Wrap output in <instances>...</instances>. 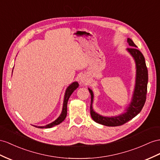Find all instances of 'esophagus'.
Returning <instances> with one entry per match:
<instances>
[{"label": "esophagus", "instance_id": "esophagus-1", "mask_svg": "<svg viewBox=\"0 0 160 160\" xmlns=\"http://www.w3.org/2000/svg\"><path fill=\"white\" fill-rule=\"evenodd\" d=\"M80 82H82L84 84H87L88 82V78L86 75H82L80 78Z\"/></svg>", "mask_w": 160, "mask_h": 160}]
</instances>
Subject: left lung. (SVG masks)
I'll use <instances>...</instances> for the list:
<instances>
[{"label": "left lung", "instance_id": "8db88e82", "mask_svg": "<svg viewBox=\"0 0 160 160\" xmlns=\"http://www.w3.org/2000/svg\"><path fill=\"white\" fill-rule=\"evenodd\" d=\"M127 42L130 47L127 48V51L132 56L136 63V83L134 90L132 101L130 103L126 112L121 115L115 117H104L98 114L92 109L93 92L92 90L88 88L91 93V115L92 120L102 125L107 126H118L124 124L129 120L141 112L145 105L147 92V82H148V71L146 66L145 57L142 52L138 50L137 46L130 38L127 39Z\"/></svg>", "mask_w": 160, "mask_h": 160}]
</instances>
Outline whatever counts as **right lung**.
<instances>
[{"mask_svg":"<svg viewBox=\"0 0 160 160\" xmlns=\"http://www.w3.org/2000/svg\"><path fill=\"white\" fill-rule=\"evenodd\" d=\"M78 86H79L78 83L77 82H74L71 84L67 88L66 91H65V96H64L62 112H61V115L59 116V117L58 118H57V120H55L54 122H52L46 126H35V127H37V128H52V127L55 126L56 125H58V124H61V123L65 119V118H66V116H67V105H68V101L69 100V98L71 96L73 92L76 89L78 88Z\"/></svg>","mask_w":160,"mask_h":160,"instance_id":"add662e5","label":"right lung"}]
</instances>
